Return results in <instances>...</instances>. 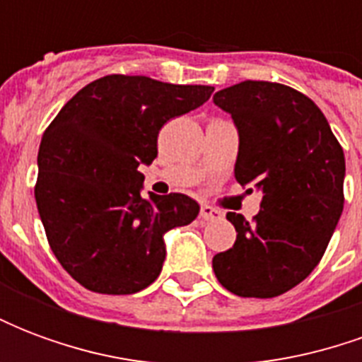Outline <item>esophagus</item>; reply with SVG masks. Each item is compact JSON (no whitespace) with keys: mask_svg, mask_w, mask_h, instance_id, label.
<instances>
[{"mask_svg":"<svg viewBox=\"0 0 362 362\" xmlns=\"http://www.w3.org/2000/svg\"><path fill=\"white\" fill-rule=\"evenodd\" d=\"M199 217L204 221H217L221 219V213L217 209H213L211 205H202L199 209Z\"/></svg>","mask_w":362,"mask_h":362,"instance_id":"1","label":"esophagus"}]
</instances>
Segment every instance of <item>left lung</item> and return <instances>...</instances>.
Segmentation results:
<instances>
[{
    "instance_id": "left-lung-1",
    "label": "left lung",
    "mask_w": 362,
    "mask_h": 362,
    "mask_svg": "<svg viewBox=\"0 0 362 362\" xmlns=\"http://www.w3.org/2000/svg\"><path fill=\"white\" fill-rule=\"evenodd\" d=\"M213 103L238 129L235 178L264 194L252 221L227 213L236 243L213 272L238 296H279L318 266L341 217V145L318 106L281 83L243 81Z\"/></svg>"
}]
</instances>
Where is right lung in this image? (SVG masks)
I'll return each instance as SVG.
<instances>
[{"mask_svg": "<svg viewBox=\"0 0 362 362\" xmlns=\"http://www.w3.org/2000/svg\"><path fill=\"white\" fill-rule=\"evenodd\" d=\"M213 87L106 75L67 100L38 149L35 197L48 243L83 287L132 295L163 269L165 235L196 219L184 194L141 196L139 165L157 157L160 127L209 100Z\"/></svg>", "mask_w": 362, "mask_h": 362, "instance_id": "1", "label": "right lung"}]
</instances>
